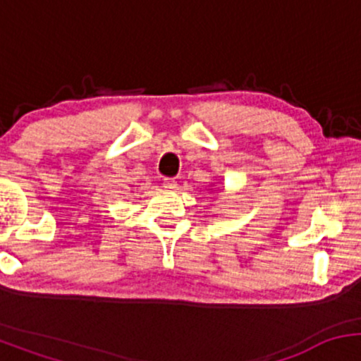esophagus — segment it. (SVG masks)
<instances>
[{"label": "esophagus", "instance_id": "1", "mask_svg": "<svg viewBox=\"0 0 361 361\" xmlns=\"http://www.w3.org/2000/svg\"><path fill=\"white\" fill-rule=\"evenodd\" d=\"M176 180L175 178H164V188L168 190H175L176 188Z\"/></svg>", "mask_w": 361, "mask_h": 361}]
</instances>
